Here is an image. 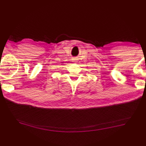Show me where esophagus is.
<instances>
[{
    "label": "esophagus",
    "instance_id": "34e87169",
    "mask_svg": "<svg viewBox=\"0 0 146 146\" xmlns=\"http://www.w3.org/2000/svg\"><path fill=\"white\" fill-rule=\"evenodd\" d=\"M73 61H76V60H75L76 59H73Z\"/></svg>",
    "mask_w": 146,
    "mask_h": 146
}]
</instances>
